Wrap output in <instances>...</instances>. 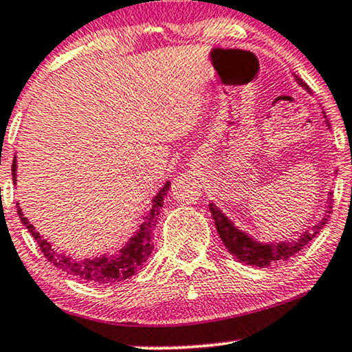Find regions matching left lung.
<instances>
[{
  "instance_id": "1",
  "label": "left lung",
  "mask_w": 352,
  "mask_h": 352,
  "mask_svg": "<svg viewBox=\"0 0 352 352\" xmlns=\"http://www.w3.org/2000/svg\"><path fill=\"white\" fill-rule=\"evenodd\" d=\"M298 81H300V78H298ZM300 83L302 85V81H300ZM305 88L307 89V86H305ZM327 123H329V120H327ZM210 211L214 219L216 230H218L221 240H223L226 248L229 250V253L232 254V256H235L239 261H242L245 264H250V266L267 267L271 266V264L287 261V259L292 258L293 254L301 252V248H305L306 245L319 234V230L324 228V224L327 223V218H330L331 214V199H329V206H327L324 218H322L319 224L302 234L298 240H293L290 243L277 245H264L254 242V240L250 239L247 234L240 232V230L221 213V210L216 208L214 204H210Z\"/></svg>"
}]
</instances>
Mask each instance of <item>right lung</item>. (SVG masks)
Returning <instances> with one entry per match:
<instances>
[{
  "label": "right lung",
  "instance_id": "obj_1",
  "mask_svg": "<svg viewBox=\"0 0 352 352\" xmlns=\"http://www.w3.org/2000/svg\"><path fill=\"white\" fill-rule=\"evenodd\" d=\"M16 158L12 162V179L16 182ZM170 189V182H166L165 187L158 192V195L153 199L152 208L146 216V221L141 224L139 232L134 237L129 239V243L120 250L118 254H112V256H102L94 259H80L69 256V254L57 253L51 248V245L46 242L45 239L40 237V232L28 223L27 218H23L22 210L17 208V214L21 218L22 224L28 229V232L33 235L36 240L38 247H40L41 253L50 261L52 266L60 269L62 272L70 274V276H76L83 278L86 282L99 283V285H110V283L123 282L126 278L136 276L142 264L147 261L151 256L153 248V226L157 224V216L160 214V210L163 206V199H165L166 192Z\"/></svg>",
  "mask_w": 352,
  "mask_h": 352
}]
</instances>
